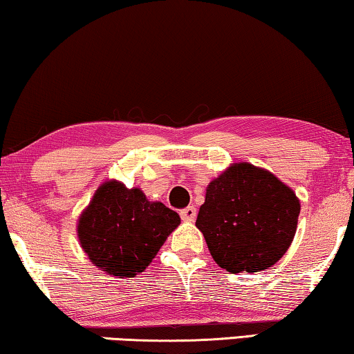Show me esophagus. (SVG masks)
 I'll list each match as a JSON object with an SVG mask.
<instances>
[{
  "mask_svg": "<svg viewBox=\"0 0 354 354\" xmlns=\"http://www.w3.org/2000/svg\"><path fill=\"white\" fill-rule=\"evenodd\" d=\"M179 214H181L183 221H186V223H192L195 216H197V209H195V207H187L179 211Z\"/></svg>",
  "mask_w": 354,
  "mask_h": 354,
  "instance_id": "obj_1",
  "label": "esophagus"
}]
</instances>
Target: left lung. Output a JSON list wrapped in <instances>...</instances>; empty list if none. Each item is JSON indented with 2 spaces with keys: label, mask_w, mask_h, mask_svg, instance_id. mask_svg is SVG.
Instances as JSON below:
<instances>
[{
  "label": "left lung",
  "mask_w": 354,
  "mask_h": 354,
  "mask_svg": "<svg viewBox=\"0 0 354 354\" xmlns=\"http://www.w3.org/2000/svg\"><path fill=\"white\" fill-rule=\"evenodd\" d=\"M297 195L266 168L232 163L208 184L195 225L214 262L230 273L262 272L291 246Z\"/></svg>",
  "instance_id": "left-lung-1"
}]
</instances>
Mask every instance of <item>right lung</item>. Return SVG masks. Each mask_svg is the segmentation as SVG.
I'll return each instance as SVG.
<instances>
[{"mask_svg":"<svg viewBox=\"0 0 354 354\" xmlns=\"http://www.w3.org/2000/svg\"><path fill=\"white\" fill-rule=\"evenodd\" d=\"M181 218L140 187L108 179L77 219V239L88 259L108 275L131 278L145 272Z\"/></svg>","mask_w":354,"mask_h":354,"instance_id":"1","label":"right lung"}]
</instances>
